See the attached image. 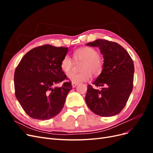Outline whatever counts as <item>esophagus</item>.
I'll list each match as a JSON object with an SVG mask.
<instances>
[{
  "label": "esophagus",
  "mask_w": 153,
  "mask_h": 153,
  "mask_svg": "<svg viewBox=\"0 0 153 153\" xmlns=\"http://www.w3.org/2000/svg\"><path fill=\"white\" fill-rule=\"evenodd\" d=\"M77 85H78V84H76V83H72V86H73V87H76Z\"/></svg>",
  "instance_id": "34e87169"
}]
</instances>
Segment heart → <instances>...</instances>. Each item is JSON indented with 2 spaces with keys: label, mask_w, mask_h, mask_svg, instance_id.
Instances as JSON below:
<instances>
[{
  "label": "heart",
  "mask_w": 153,
  "mask_h": 153,
  "mask_svg": "<svg viewBox=\"0 0 153 153\" xmlns=\"http://www.w3.org/2000/svg\"><path fill=\"white\" fill-rule=\"evenodd\" d=\"M73 58L75 62H82L80 67L79 73H71L69 75V80L73 83L88 82L91 78V73L95 76L100 75L103 70L104 63L100 57L99 52L96 49L85 47L77 49L74 52ZM73 62L69 55H65L61 62L62 71L68 75L70 73Z\"/></svg>",
  "instance_id": "heart-1"
}]
</instances>
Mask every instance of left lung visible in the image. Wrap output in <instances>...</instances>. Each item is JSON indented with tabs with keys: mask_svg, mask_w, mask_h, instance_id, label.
I'll return each instance as SVG.
<instances>
[{
	"mask_svg": "<svg viewBox=\"0 0 153 153\" xmlns=\"http://www.w3.org/2000/svg\"><path fill=\"white\" fill-rule=\"evenodd\" d=\"M99 47L103 55V70L93 84L101 90L87 85L85 101L94 114L109 117L120 113L126 105L133 87L134 64L130 55L122 46L106 39L87 44Z\"/></svg>",
	"mask_w": 153,
	"mask_h": 153,
	"instance_id": "obj_1",
	"label": "left lung"
}]
</instances>
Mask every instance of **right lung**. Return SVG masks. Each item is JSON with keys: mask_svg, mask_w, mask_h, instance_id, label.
<instances>
[{"mask_svg": "<svg viewBox=\"0 0 153 153\" xmlns=\"http://www.w3.org/2000/svg\"><path fill=\"white\" fill-rule=\"evenodd\" d=\"M68 50V47L39 46L27 52L17 66L14 75L15 96L30 117L50 119L62 109L71 83L54 86L68 80L61 68Z\"/></svg>", "mask_w": 153, "mask_h": 153, "instance_id": "add662e5", "label": "right lung"}]
</instances>
